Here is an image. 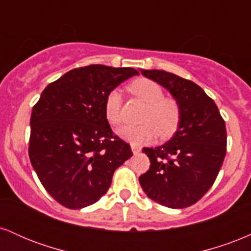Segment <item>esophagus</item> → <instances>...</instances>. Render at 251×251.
I'll list each match as a JSON object with an SVG mask.
<instances>
[{
	"label": "esophagus",
	"mask_w": 251,
	"mask_h": 251,
	"mask_svg": "<svg viewBox=\"0 0 251 251\" xmlns=\"http://www.w3.org/2000/svg\"><path fill=\"white\" fill-rule=\"evenodd\" d=\"M131 149H132V152H133L134 154L139 153V152H140V150H142V148H140V146H138V145H134V144H132V145H131Z\"/></svg>",
	"instance_id": "obj_1"
}]
</instances>
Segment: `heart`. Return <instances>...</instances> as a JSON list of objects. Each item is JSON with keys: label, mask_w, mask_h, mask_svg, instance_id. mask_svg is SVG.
Segmentation results:
<instances>
[{"label": "heart", "mask_w": 251, "mask_h": 251, "mask_svg": "<svg viewBox=\"0 0 251 251\" xmlns=\"http://www.w3.org/2000/svg\"><path fill=\"white\" fill-rule=\"evenodd\" d=\"M128 91L146 103L140 125H125L118 129V135L134 145H142L153 140L158 134L162 139L171 137L180 120V108L172 98L164 97L162 86L148 77L135 79L128 85ZM122 93L112 89L105 98L103 111L111 125H119L122 116Z\"/></svg>", "instance_id": "b5f03b06"}]
</instances>
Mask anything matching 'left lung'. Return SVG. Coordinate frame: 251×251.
Returning <instances> with one entry per match:
<instances>
[{"mask_svg": "<svg viewBox=\"0 0 251 251\" xmlns=\"http://www.w3.org/2000/svg\"><path fill=\"white\" fill-rule=\"evenodd\" d=\"M140 72L171 93L180 120L168 143L143 149L151 165L139 183L152 201L171 209L188 208L217 178L226 152V123L214 100L195 82L165 71Z\"/></svg>", "mask_w": 251, "mask_h": 251, "instance_id": "left-lung-1", "label": "left lung"}]
</instances>
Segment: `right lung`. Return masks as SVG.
<instances>
[{"instance_id":"obj_1","label":"right lung","mask_w":251,"mask_h":251,"mask_svg":"<svg viewBox=\"0 0 251 251\" xmlns=\"http://www.w3.org/2000/svg\"><path fill=\"white\" fill-rule=\"evenodd\" d=\"M133 68L91 65L74 68L50 83L33 107L29 159L57 203L68 209L92 205L107 192L114 171L132 157L105 117L108 92Z\"/></svg>"}]
</instances>
